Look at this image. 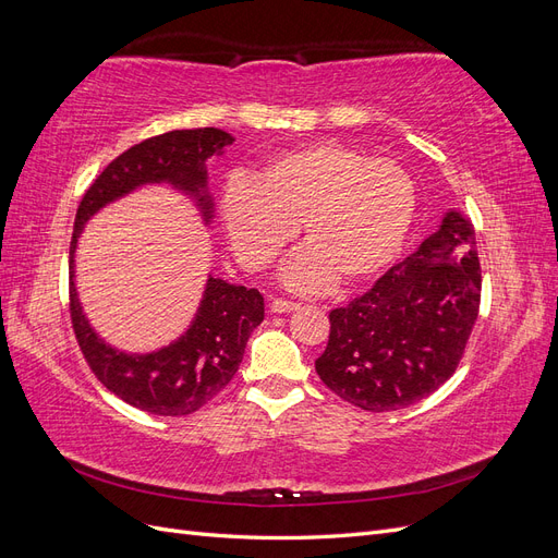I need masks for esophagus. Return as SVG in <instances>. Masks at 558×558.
I'll return each mask as SVG.
<instances>
[{"instance_id":"esophagus-1","label":"esophagus","mask_w":558,"mask_h":558,"mask_svg":"<svg viewBox=\"0 0 558 558\" xmlns=\"http://www.w3.org/2000/svg\"><path fill=\"white\" fill-rule=\"evenodd\" d=\"M269 310H272L275 314H289V312H295V310H300V305H298V302H291V300H281V298H277V300H272V305H269Z\"/></svg>"}]
</instances>
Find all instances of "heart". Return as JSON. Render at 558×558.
<instances>
[{
	"label": "heart",
	"instance_id": "heart-1",
	"mask_svg": "<svg viewBox=\"0 0 558 558\" xmlns=\"http://www.w3.org/2000/svg\"><path fill=\"white\" fill-rule=\"evenodd\" d=\"M410 172L340 142H314L269 158L256 177H234L221 216L240 260L263 272L295 234L307 246L286 267L295 291H320L337 277L356 286L396 260L414 218Z\"/></svg>",
	"mask_w": 558,
	"mask_h": 558
}]
</instances>
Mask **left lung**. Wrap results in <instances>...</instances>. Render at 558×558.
Segmentation results:
<instances>
[{
  "label": "left lung",
  "mask_w": 558,
  "mask_h": 558,
  "mask_svg": "<svg viewBox=\"0 0 558 558\" xmlns=\"http://www.w3.org/2000/svg\"><path fill=\"white\" fill-rule=\"evenodd\" d=\"M480 298L475 230L461 211H447L440 230L412 256L330 312L328 347L316 359V373L353 408H410L456 373Z\"/></svg>",
  "instance_id": "obj_1"
}]
</instances>
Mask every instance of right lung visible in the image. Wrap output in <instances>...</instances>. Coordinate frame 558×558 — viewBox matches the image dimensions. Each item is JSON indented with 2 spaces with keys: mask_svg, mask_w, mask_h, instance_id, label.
Returning a JSON list of instances; mask_svg holds the SVG:
<instances>
[{
  "mask_svg": "<svg viewBox=\"0 0 558 558\" xmlns=\"http://www.w3.org/2000/svg\"><path fill=\"white\" fill-rule=\"evenodd\" d=\"M234 140L216 128L172 130L134 144L105 167L83 195L70 246V314L76 342L95 377L132 408L158 416H185L230 384L242 363L253 328L260 326L265 302L256 289L209 277L191 328L154 353H125L109 347L81 310L74 286V251L88 218L109 202L146 183H170L195 197L209 223L214 202L207 193V158Z\"/></svg>",
  "mask_w": 558,
  "mask_h": 558,
  "instance_id": "add662e5",
  "label": "right lung"
}]
</instances>
